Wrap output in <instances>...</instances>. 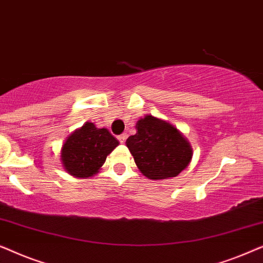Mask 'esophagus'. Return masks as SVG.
<instances>
[{"label":"esophagus","instance_id":"obj_1","mask_svg":"<svg viewBox=\"0 0 263 263\" xmlns=\"http://www.w3.org/2000/svg\"><path fill=\"white\" fill-rule=\"evenodd\" d=\"M127 138H128L127 133H123V134H121L120 136H118V140H120L121 143H124L125 140H127Z\"/></svg>","mask_w":263,"mask_h":263}]
</instances>
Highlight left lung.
Returning <instances> with one entry per match:
<instances>
[{
    "instance_id": "left-lung-1",
    "label": "left lung",
    "mask_w": 263,
    "mask_h": 263,
    "mask_svg": "<svg viewBox=\"0 0 263 263\" xmlns=\"http://www.w3.org/2000/svg\"><path fill=\"white\" fill-rule=\"evenodd\" d=\"M125 145L136 166L151 179L176 177L188 166L193 149L186 139L167 122L146 116L136 123V134Z\"/></svg>"
}]
</instances>
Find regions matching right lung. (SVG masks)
I'll return each mask as SVG.
<instances>
[{
  "label": "right lung",
  "mask_w": 263,
  "mask_h": 263,
  "mask_svg": "<svg viewBox=\"0 0 263 263\" xmlns=\"http://www.w3.org/2000/svg\"><path fill=\"white\" fill-rule=\"evenodd\" d=\"M117 146L118 140L107 129H98L91 122H86L64 142L61 160L68 174L89 177L98 172Z\"/></svg>",
  "instance_id": "add662e5"
}]
</instances>
